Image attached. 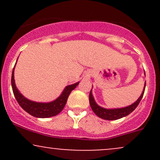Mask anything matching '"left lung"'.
Listing matches in <instances>:
<instances>
[{"label":"left lung","instance_id":"left-lung-1","mask_svg":"<svg viewBox=\"0 0 160 160\" xmlns=\"http://www.w3.org/2000/svg\"><path fill=\"white\" fill-rule=\"evenodd\" d=\"M145 86H146V81H145L144 90H143L142 93H141V96L139 97V98L138 99L135 103L128 106V107L123 108H118V109H105V108H103L100 107V106H98V104L95 103L94 98H93L92 95L91 89L90 92H89V104H90L92 110L93 112H94L98 117L106 120H115L122 118V117H126V116L131 113L132 112L137 108L138 104L140 103L141 98H142L143 95H144Z\"/></svg>","mask_w":160,"mask_h":160}]
</instances>
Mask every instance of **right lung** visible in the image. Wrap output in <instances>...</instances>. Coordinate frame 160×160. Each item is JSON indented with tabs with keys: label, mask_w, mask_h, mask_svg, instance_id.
<instances>
[{
	"label": "right lung",
	"mask_w": 160,
	"mask_h": 160,
	"mask_svg": "<svg viewBox=\"0 0 160 160\" xmlns=\"http://www.w3.org/2000/svg\"><path fill=\"white\" fill-rule=\"evenodd\" d=\"M11 84H12L14 96L24 111H25L33 117H39V118H47V117H53V116L58 114L63 110L70 93L73 89L76 88V86L79 84V82L72 84V85L66 86L62 95L56 100L49 102V103H38V102H32V101L25 98L19 92V90L16 89L15 81H14V68L12 69Z\"/></svg>",
	"instance_id": "1"
}]
</instances>
